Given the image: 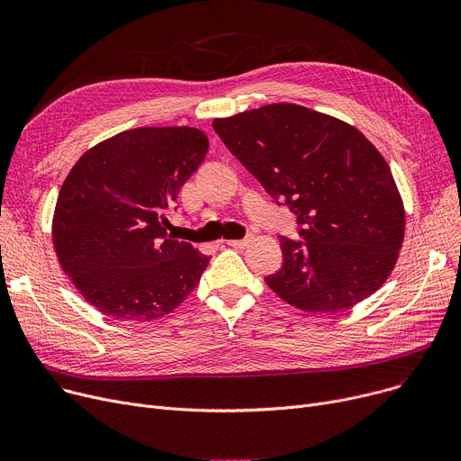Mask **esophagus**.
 I'll list each match as a JSON object with an SVG mask.
<instances>
[{
	"label": "esophagus",
	"mask_w": 461,
	"mask_h": 461,
	"mask_svg": "<svg viewBox=\"0 0 461 461\" xmlns=\"http://www.w3.org/2000/svg\"><path fill=\"white\" fill-rule=\"evenodd\" d=\"M226 245L231 247V249L243 250V249H247L250 245V237H247V239H231V240H226Z\"/></svg>",
	"instance_id": "34e87169"
}]
</instances>
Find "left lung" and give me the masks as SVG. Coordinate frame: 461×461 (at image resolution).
I'll return each instance as SVG.
<instances>
[{
    "mask_svg": "<svg viewBox=\"0 0 461 461\" xmlns=\"http://www.w3.org/2000/svg\"><path fill=\"white\" fill-rule=\"evenodd\" d=\"M214 132L303 226L280 237L282 269L265 278L287 304L340 312L393 273L405 231L403 202L375 145L346 121L276 103L212 121Z\"/></svg>",
    "mask_w": 461,
    "mask_h": 461,
    "instance_id": "obj_1",
    "label": "left lung"
}]
</instances>
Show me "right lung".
<instances>
[{"label": "right lung", "instance_id": "right-lung-1", "mask_svg": "<svg viewBox=\"0 0 461 461\" xmlns=\"http://www.w3.org/2000/svg\"><path fill=\"white\" fill-rule=\"evenodd\" d=\"M209 149L192 127H141L86 151L59 190L52 239L78 294L121 321H151L198 285L209 256L166 231L167 209Z\"/></svg>", "mask_w": 461, "mask_h": 461}]
</instances>
